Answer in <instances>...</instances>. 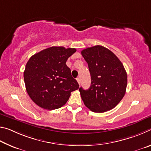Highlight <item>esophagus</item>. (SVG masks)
Instances as JSON below:
<instances>
[{
  "instance_id": "obj_1",
  "label": "esophagus",
  "mask_w": 151,
  "mask_h": 151,
  "mask_svg": "<svg viewBox=\"0 0 151 151\" xmlns=\"http://www.w3.org/2000/svg\"><path fill=\"white\" fill-rule=\"evenodd\" d=\"M76 81H77L78 83V85H80V84H81V80H80V78H79V77L76 78Z\"/></svg>"
}]
</instances>
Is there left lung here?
<instances>
[{"instance_id":"8db88e82","label":"left lung","mask_w":151,"mask_h":151,"mask_svg":"<svg viewBox=\"0 0 151 151\" xmlns=\"http://www.w3.org/2000/svg\"><path fill=\"white\" fill-rule=\"evenodd\" d=\"M81 54L88 66L91 77L88 90L79 88L82 100L94 112H104L114 108L125 94L127 75L118 57L101 45L86 48Z\"/></svg>"}]
</instances>
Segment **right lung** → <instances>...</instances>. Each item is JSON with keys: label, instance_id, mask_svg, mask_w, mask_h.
I'll return each mask as SVG.
<instances>
[{"label": "right lung", "instance_id": "1", "mask_svg": "<svg viewBox=\"0 0 151 151\" xmlns=\"http://www.w3.org/2000/svg\"><path fill=\"white\" fill-rule=\"evenodd\" d=\"M75 48L52 47L34 55L24 72L26 90L30 99L41 108L59 109L65 105L71 92L79 85L66 65Z\"/></svg>", "mask_w": 151, "mask_h": 151}]
</instances>
